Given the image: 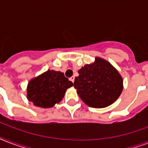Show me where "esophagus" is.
<instances>
[{"label":"esophagus","mask_w":148,"mask_h":148,"mask_svg":"<svg viewBox=\"0 0 148 148\" xmlns=\"http://www.w3.org/2000/svg\"><path fill=\"white\" fill-rule=\"evenodd\" d=\"M74 78H75V77H74V76H73V77H70V81H71L72 82H73V83H74Z\"/></svg>","instance_id":"1"}]
</instances>
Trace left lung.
Here are the masks:
<instances>
[{
  "instance_id": "left-lung-1",
  "label": "left lung",
  "mask_w": 148,
  "mask_h": 148,
  "mask_svg": "<svg viewBox=\"0 0 148 148\" xmlns=\"http://www.w3.org/2000/svg\"><path fill=\"white\" fill-rule=\"evenodd\" d=\"M74 79L79 97L89 107L106 108L112 104L123 90V79L110 63L101 58L84 65Z\"/></svg>"
}]
</instances>
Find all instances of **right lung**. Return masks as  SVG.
<instances>
[{"instance_id":"1","label":"right lung","mask_w":148,"mask_h":148,"mask_svg":"<svg viewBox=\"0 0 148 148\" xmlns=\"http://www.w3.org/2000/svg\"><path fill=\"white\" fill-rule=\"evenodd\" d=\"M72 86L64 73L48 70L29 81L27 97L37 107L52 108L61 101L67 88Z\"/></svg>"}]
</instances>
